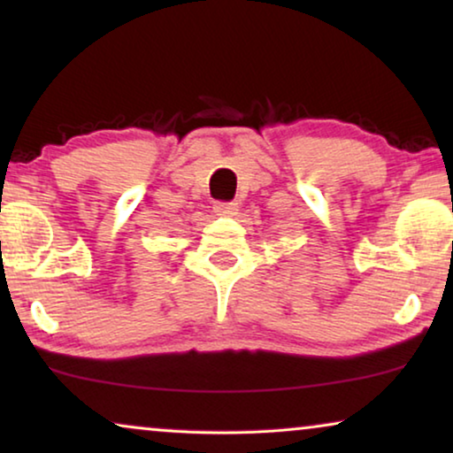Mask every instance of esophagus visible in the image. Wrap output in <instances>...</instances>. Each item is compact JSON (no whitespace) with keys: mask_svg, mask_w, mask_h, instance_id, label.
<instances>
[{"mask_svg":"<svg viewBox=\"0 0 453 453\" xmlns=\"http://www.w3.org/2000/svg\"><path fill=\"white\" fill-rule=\"evenodd\" d=\"M237 210H239L237 202H216L214 203V212L220 216H233V214H237Z\"/></svg>","mask_w":453,"mask_h":453,"instance_id":"34e87169","label":"esophagus"}]
</instances>
